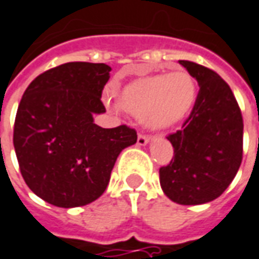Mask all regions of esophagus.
<instances>
[{
    "instance_id": "esophagus-1",
    "label": "esophagus",
    "mask_w": 259,
    "mask_h": 259,
    "mask_svg": "<svg viewBox=\"0 0 259 259\" xmlns=\"http://www.w3.org/2000/svg\"><path fill=\"white\" fill-rule=\"evenodd\" d=\"M148 142H150V139H148L147 136L139 135V137H137V144L139 146H146V144H148Z\"/></svg>"
}]
</instances>
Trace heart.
Listing matches in <instances>:
<instances>
[{
  "label": "heart",
  "instance_id": "b5f03b06",
  "mask_svg": "<svg viewBox=\"0 0 259 259\" xmlns=\"http://www.w3.org/2000/svg\"><path fill=\"white\" fill-rule=\"evenodd\" d=\"M196 82L191 74L177 68L167 74L144 75L124 84L115 95L117 106L142 115L151 130H168L185 120L196 102Z\"/></svg>",
  "mask_w": 259,
  "mask_h": 259
}]
</instances>
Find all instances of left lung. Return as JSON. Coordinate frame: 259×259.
<instances>
[{
	"mask_svg": "<svg viewBox=\"0 0 259 259\" xmlns=\"http://www.w3.org/2000/svg\"><path fill=\"white\" fill-rule=\"evenodd\" d=\"M181 66L198 81L199 94L184 130L168 136L174 157L160 168L162 192L180 205H203L219 198L243 160V116L229 84L193 61Z\"/></svg>",
	"mask_w": 259,
	"mask_h": 259,
	"instance_id": "left-lung-1",
	"label": "left lung"
}]
</instances>
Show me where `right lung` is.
Instances as JSON below:
<instances>
[{"instance_id":"add662e5","label":"right lung","mask_w":259,"mask_h":259,"mask_svg":"<svg viewBox=\"0 0 259 259\" xmlns=\"http://www.w3.org/2000/svg\"><path fill=\"white\" fill-rule=\"evenodd\" d=\"M111 67L73 61L36 77L23 94L14 147L30 191L57 207H78L105 192L117 157L137 142L127 126L104 129L101 95Z\"/></svg>"}]
</instances>
